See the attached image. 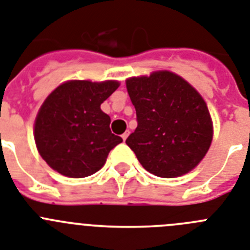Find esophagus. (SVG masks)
Wrapping results in <instances>:
<instances>
[{"label": "esophagus", "instance_id": "34e87169", "mask_svg": "<svg viewBox=\"0 0 250 250\" xmlns=\"http://www.w3.org/2000/svg\"><path fill=\"white\" fill-rule=\"evenodd\" d=\"M127 136H129V131H125V133H124L123 135H121V138H123V140H126Z\"/></svg>", "mask_w": 250, "mask_h": 250}]
</instances>
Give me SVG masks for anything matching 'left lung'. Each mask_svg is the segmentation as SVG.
Listing matches in <instances>:
<instances>
[{"label":"left lung","instance_id":"left-lung-1","mask_svg":"<svg viewBox=\"0 0 250 250\" xmlns=\"http://www.w3.org/2000/svg\"><path fill=\"white\" fill-rule=\"evenodd\" d=\"M126 88L138 121L126 144L140 164L162 178L188 173L212 140V121L201 95L168 70L129 78Z\"/></svg>","mask_w":250,"mask_h":250}]
</instances>
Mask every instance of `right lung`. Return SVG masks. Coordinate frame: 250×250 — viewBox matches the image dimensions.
I'll list each match as a JSON object with an SVG mask.
<instances>
[{"mask_svg": "<svg viewBox=\"0 0 250 250\" xmlns=\"http://www.w3.org/2000/svg\"><path fill=\"white\" fill-rule=\"evenodd\" d=\"M119 87L116 81H68L42 104L34 126L36 148L49 167L83 178L104 167L111 149L123 142L111 133L101 104Z\"/></svg>", "mask_w": 250, "mask_h": 250, "instance_id": "add662e5", "label": "right lung"}]
</instances>
